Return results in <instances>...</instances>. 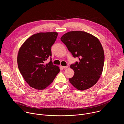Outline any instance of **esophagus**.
<instances>
[{
	"instance_id": "1",
	"label": "esophagus",
	"mask_w": 124,
	"mask_h": 124,
	"mask_svg": "<svg viewBox=\"0 0 124 124\" xmlns=\"http://www.w3.org/2000/svg\"><path fill=\"white\" fill-rule=\"evenodd\" d=\"M62 67L63 69H67V68H68V66H62Z\"/></svg>"
}]
</instances>
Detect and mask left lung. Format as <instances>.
Here are the masks:
<instances>
[{
    "label": "left lung",
    "instance_id": "left-lung-1",
    "mask_svg": "<svg viewBox=\"0 0 124 124\" xmlns=\"http://www.w3.org/2000/svg\"><path fill=\"white\" fill-rule=\"evenodd\" d=\"M61 41L66 46L74 57L79 61L70 65L74 75L69 79L74 87L84 90L94 86L102 74L104 51L99 39L84 31H70L64 34Z\"/></svg>",
    "mask_w": 124,
    "mask_h": 124
}]
</instances>
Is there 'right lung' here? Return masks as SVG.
<instances>
[{
  "label": "right lung",
  "instance_id": "obj_1",
  "mask_svg": "<svg viewBox=\"0 0 124 124\" xmlns=\"http://www.w3.org/2000/svg\"><path fill=\"white\" fill-rule=\"evenodd\" d=\"M55 32H40L28 38L20 47L17 57L20 72L28 84L38 90H43L50 84L60 72L59 67L51 60V47L57 38Z\"/></svg>",
  "mask_w": 124,
  "mask_h": 124
}]
</instances>
